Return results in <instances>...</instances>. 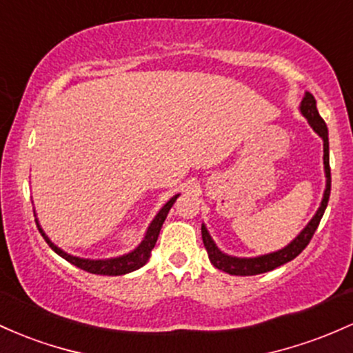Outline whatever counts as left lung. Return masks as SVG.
I'll return each instance as SVG.
<instances>
[{"instance_id": "obj_1", "label": "left lung", "mask_w": 353, "mask_h": 353, "mask_svg": "<svg viewBox=\"0 0 353 353\" xmlns=\"http://www.w3.org/2000/svg\"><path fill=\"white\" fill-rule=\"evenodd\" d=\"M300 112L305 119L308 120L310 127L315 130V134H319V137L323 141V170H325V191L323 197H321V203L316 212L313 214V218L308 221L307 226L295 236V239L288 243L281 250L273 251V253L259 254V256H251V258H243V256H231V254L221 251L218 245L214 243V239L209 234L206 224L203 223L201 226V233H203V243L204 248L208 251L209 261L212 263V266L224 271L228 274H234V276H253V274L266 273L278 266L285 265V263L295 259L301 251L307 248V245L312 239V236L315 234L316 228H319L321 216H323L325 209H327L328 197H330V185H332V177H330V159H328V129L325 120L320 117L319 110H316V100L310 92H305L303 99L300 103Z\"/></svg>"}]
</instances>
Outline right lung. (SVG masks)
<instances>
[{"label":"right lung","instance_id":"1","mask_svg":"<svg viewBox=\"0 0 353 353\" xmlns=\"http://www.w3.org/2000/svg\"><path fill=\"white\" fill-rule=\"evenodd\" d=\"M181 194L172 196L168 201V203L164 204V206L159 209L156 218L150 221V224H149V228H147L144 238H142V241L139 243V245L135 246L132 251H129V253H125V254H120V256H114V258L90 259V258L73 256V254H70V253H67V251L61 250V248H58L55 243H53L52 239L48 238V234L45 233L43 228H41L40 223H38V218H37V226H38V230H40L41 236L45 238V241L50 245V248L55 251L58 256L67 259V261L72 263L73 266H77V268L85 270V271H88V273H94V274L120 276V274L132 273V271L142 268V266H144L145 263L149 261L150 251H152L154 246H156L162 224H164V221H165V218H168L170 208H172V204L176 203V199ZM34 216H37V214H34Z\"/></svg>","mask_w":353,"mask_h":353}]
</instances>
